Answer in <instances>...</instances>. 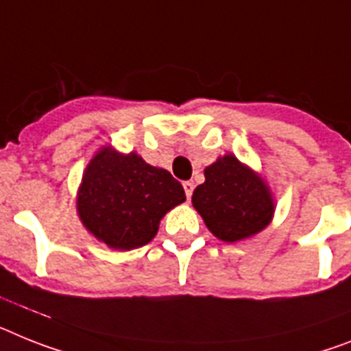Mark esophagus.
<instances>
[{
  "instance_id": "34e87169",
  "label": "esophagus",
  "mask_w": 351,
  "mask_h": 351,
  "mask_svg": "<svg viewBox=\"0 0 351 351\" xmlns=\"http://www.w3.org/2000/svg\"><path fill=\"white\" fill-rule=\"evenodd\" d=\"M184 191H185V196H187V199H191V196H193V191H194L193 182H184Z\"/></svg>"
}]
</instances>
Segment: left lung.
I'll use <instances>...</instances> for the list:
<instances>
[{
	"instance_id": "obj_1",
	"label": "left lung",
	"mask_w": 351,
	"mask_h": 351,
	"mask_svg": "<svg viewBox=\"0 0 351 351\" xmlns=\"http://www.w3.org/2000/svg\"><path fill=\"white\" fill-rule=\"evenodd\" d=\"M193 205L208 230L225 243L248 239L264 230L275 214L267 184L234 155L205 167V182L193 193Z\"/></svg>"
}]
</instances>
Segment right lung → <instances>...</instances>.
I'll return each instance as SVG.
<instances>
[{"mask_svg":"<svg viewBox=\"0 0 351 351\" xmlns=\"http://www.w3.org/2000/svg\"><path fill=\"white\" fill-rule=\"evenodd\" d=\"M184 202V187L169 171L149 166L134 152L103 146L85 167L76 210L108 248L134 250L148 244L162 217Z\"/></svg>","mask_w":351,"mask_h":351,"instance_id":"add662e5","label":"right lung"}]
</instances>
